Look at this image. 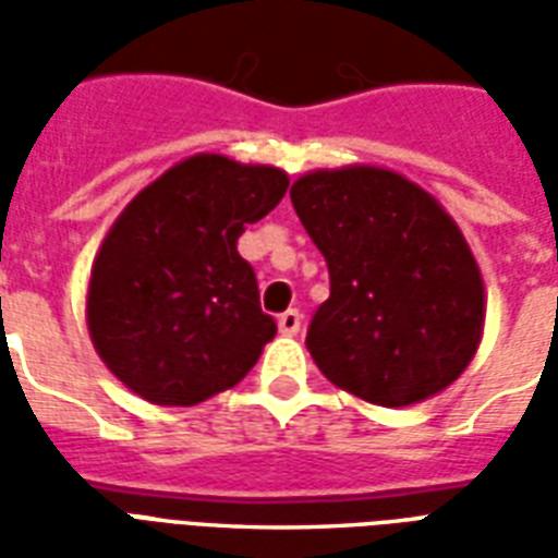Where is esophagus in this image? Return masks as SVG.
Returning <instances> with one entry per match:
<instances>
[{"instance_id":"obj_1","label":"esophagus","mask_w":558,"mask_h":558,"mask_svg":"<svg viewBox=\"0 0 558 558\" xmlns=\"http://www.w3.org/2000/svg\"><path fill=\"white\" fill-rule=\"evenodd\" d=\"M278 328L280 335H299V328H302V314H299L295 307L283 311V314L278 316Z\"/></svg>"}]
</instances>
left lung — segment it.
Wrapping results in <instances>:
<instances>
[{
	"mask_svg": "<svg viewBox=\"0 0 558 558\" xmlns=\"http://www.w3.org/2000/svg\"><path fill=\"white\" fill-rule=\"evenodd\" d=\"M290 199L328 263L331 295L307 326L328 383L376 407L451 386L478 350L484 283L445 208L379 167L307 172Z\"/></svg>",
	"mask_w": 558,
	"mask_h": 558,
	"instance_id": "8db88e82",
	"label": "left lung"
}]
</instances>
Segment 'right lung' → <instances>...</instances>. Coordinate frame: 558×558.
I'll list each match as a JSON object with an SVG mask.
<instances>
[{
  "mask_svg": "<svg viewBox=\"0 0 558 558\" xmlns=\"http://www.w3.org/2000/svg\"><path fill=\"white\" fill-rule=\"evenodd\" d=\"M290 187L275 167L194 155L140 191L107 232L89 280L104 364L158 407H194L242 383L278 323L239 235Z\"/></svg>",
  "mask_w": 558,
  "mask_h": 558,
  "instance_id": "add662e5",
  "label": "right lung"
}]
</instances>
